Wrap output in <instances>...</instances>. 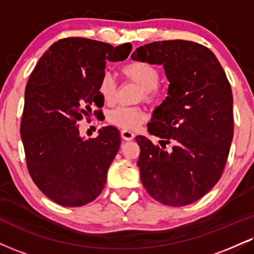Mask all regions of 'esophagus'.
Masks as SVG:
<instances>
[{"mask_svg":"<svg viewBox=\"0 0 254 254\" xmlns=\"http://www.w3.org/2000/svg\"><path fill=\"white\" fill-rule=\"evenodd\" d=\"M121 136L124 140H132L133 138H135V133H133L132 131H129V130H122Z\"/></svg>","mask_w":254,"mask_h":254,"instance_id":"esophagus-1","label":"esophagus"}]
</instances>
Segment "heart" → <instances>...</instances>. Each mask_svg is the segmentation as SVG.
<instances>
[{
  "label": "heart",
  "mask_w": 254,
  "mask_h": 254,
  "mask_svg": "<svg viewBox=\"0 0 254 254\" xmlns=\"http://www.w3.org/2000/svg\"><path fill=\"white\" fill-rule=\"evenodd\" d=\"M122 73L127 79L133 81L142 88L143 97L151 99L155 94L158 84H160V72L155 66L144 61H132L127 64L122 68ZM100 97L106 104H111L115 99L116 85L114 79L109 74H105L99 82ZM106 119L111 125L123 130H135L144 122L145 115L139 108H127L117 106L110 110L106 115Z\"/></svg>",
  "instance_id": "1"
}]
</instances>
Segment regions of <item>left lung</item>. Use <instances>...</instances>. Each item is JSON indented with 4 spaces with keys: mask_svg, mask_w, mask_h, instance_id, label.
Here are the masks:
<instances>
[{
    "mask_svg": "<svg viewBox=\"0 0 254 254\" xmlns=\"http://www.w3.org/2000/svg\"><path fill=\"white\" fill-rule=\"evenodd\" d=\"M131 59L163 65L169 81L168 96L148 123L163 149L136 137L140 181L158 202L187 206L208 193L224 172L233 138L231 85L214 53L193 41L152 42ZM170 140L172 150L164 151Z\"/></svg>",
    "mask_w": 254,
    "mask_h": 254,
    "instance_id": "left-lung-1",
    "label": "left lung"
}]
</instances>
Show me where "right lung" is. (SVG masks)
<instances>
[{
  "instance_id": "add662e5",
  "label": "right lung",
  "mask_w": 254,
  "mask_h": 254,
  "mask_svg": "<svg viewBox=\"0 0 254 254\" xmlns=\"http://www.w3.org/2000/svg\"><path fill=\"white\" fill-rule=\"evenodd\" d=\"M131 48V44L114 47L84 38L61 39L30 74L21 138L30 177L58 204L80 207L102 193L121 145L119 131L104 127L96 138L85 139L78 122L90 117L93 105H104L98 87L106 61L125 60Z\"/></svg>"
}]
</instances>
